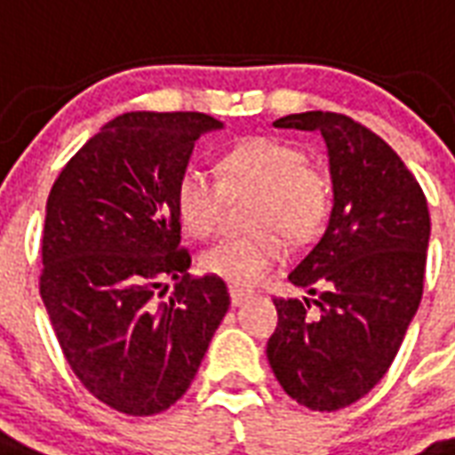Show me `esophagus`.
Here are the masks:
<instances>
[{"label":"esophagus","instance_id":"34e87169","mask_svg":"<svg viewBox=\"0 0 455 455\" xmlns=\"http://www.w3.org/2000/svg\"><path fill=\"white\" fill-rule=\"evenodd\" d=\"M247 298H250V291H244V288H237V286L230 288L232 305H242L244 300H247Z\"/></svg>","mask_w":455,"mask_h":455}]
</instances>
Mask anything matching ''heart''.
<instances>
[{
  "instance_id": "1",
  "label": "heart",
  "mask_w": 455,
  "mask_h": 455,
  "mask_svg": "<svg viewBox=\"0 0 455 455\" xmlns=\"http://www.w3.org/2000/svg\"><path fill=\"white\" fill-rule=\"evenodd\" d=\"M220 179L187 167L174 184V211L194 237H211L225 211L228 194L259 191L251 225L261 230L225 237L201 254V268L232 286H254L286 257V232L305 242L323 230L332 211V181L307 162L300 145L281 138H247L225 150Z\"/></svg>"
}]
</instances>
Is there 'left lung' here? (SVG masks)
Segmentation results:
<instances>
[{
    "instance_id": "1",
    "label": "left lung",
    "mask_w": 455,
    "mask_h": 455,
    "mask_svg": "<svg viewBox=\"0 0 455 455\" xmlns=\"http://www.w3.org/2000/svg\"><path fill=\"white\" fill-rule=\"evenodd\" d=\"M274 125L323 135L334 204L320 242L288 274L320 313L310 298H274L267 356L296 403L334 412L366 395L403 344L422 300L429 208L397 152L349 116L305 111Z\"/></svg>"
}]
</instances>
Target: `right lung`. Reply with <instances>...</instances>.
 Returning <instances> with one entry per match:
<instances>
[{
  "instance_id": "obj_1",
  "label": "right lung",
  "mask_w": 455,
  "mask_h": 455,
  "mask_svg": "<svg viewBox=\"0 0 455 455\" xmlns=\"http://www.w3.org/2000/svg\"><path fill=\"white\" fill-rule=\"evenodd\" d=\"M220 128L196 111L123 114L69 159L48 196L43 305L75 376L123 414L177 403L230 307L220 278L187 271L174 211L196 140ZM164 277L175 293L159 304Z\"/></svg>"
}]
</instances>
